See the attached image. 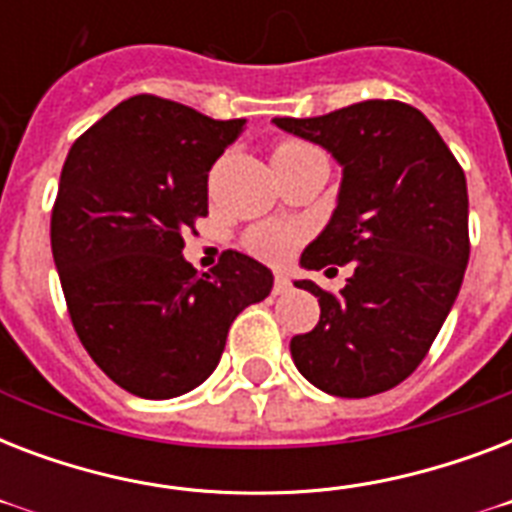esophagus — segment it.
Here are the masks:
<instances>
[{
    "label": "esophagus",
    "mask_w": 512,
    "mask_h": 512,
    "mask_svg": "<svg viewBox=\"0 0 512 512\" xmlns=\"http://www.w3.org/2000/svg\"><path fill=\"white\" fill-rule=\"evenodd\" d=\"M289 289H292V284H289L287 276H276V281H273V295H287Z\"/></svg>",
    "instance_id": "34e87169"
}]
</instances>
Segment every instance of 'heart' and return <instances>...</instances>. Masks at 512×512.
Segmentation results:
<instances>
[{
  "label": "heart",
  "instance_id": "obj_1",
  "mask_svg": "<svg viewBox=\"0 0 512 512\" xmlns=\"http://www.w3.org/2000/svg\"><path fill=\"white\" fill-rule=\"evenodd\" d=\"M316 148L303 143V140H281L273 148V162H281V159H292V156L300 154H313ZM297 241H300V233L292 228V225L284 223H265L255 225L252 231L247 233V249L252 255L263 257V260H271V263H281L287 260L292 252H295Z\"/></svg>",
  "mask_w": 512,
  "mask_h": 512
}]
</instances>
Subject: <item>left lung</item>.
<instances>
[{
  "label": "left lung",
  "instance_id": "8db88e82",
  "mask_svg": "<svg viewBox=\"0 0 512 512\" xmlns=\"http://www.w3.org/2000/svg\"><path fill=\"white\" fill-rule=\"evenodd\" d=\"M342 164L337 209L305 249L308 271L353 265L319 297V324L289 342L305 380L340 398L396 388L428 356L468 268V183L436 127L401 100H364L313 119H273Z\"/></svg>",
  "mask_w": 512,
  "mask_h": 512
}]
</instances>
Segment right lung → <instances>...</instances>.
<instances>
[{
    "label": "right lung",
    "instance_id": "1",
    "mask_svg": "<svg viewBox=\"0 0 512 512\" xmlns=\"http://www.w3.org/2000/svg\"><path fill=\"white\" fill-rule=\"evenodd\" d=\"M244 124L135 95L68 151L52 257L84 350L132 396L159 401L201 385L233 319L271 295L273 273L236 249L201 276L183 257V236L207 217L209 170Z\"/></svg>",
    "mask_w": 512,
    "mask_h": 512
}]
</instances>
